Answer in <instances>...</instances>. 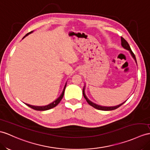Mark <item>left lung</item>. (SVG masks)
I'll return each instance as SVG.
<instances>
[{
  "label": "left lung",
  "instance_id": "8db88e82",
  "mask_svg": "<svg viewBox=\"0 0 150 150\" xmlns=\"http://www.w3.org/2000/svg\"><path fill=\"white\" fill-rule=\"evenodd\" d=\"M121 41H122V47H123L124 49H125V50H127L128 51H129L130 54H131V55H132V57H133V58L135 60V61H136V62L137 64L136 57H135V54L133 53V52H132V50H131V48H130V46L129 45V43L127 42V41H126L125 39H123L122 37H121ZM85 86H84L83 89V95L84 97H85V98L86 99L87 103H88L89 105H90L91 106H92V107H93L94 108H96V109H98V110H102V111H111V110H114V109H117L118 108H119L120 106H121L122 104H123L124 103H125V102H124V103L120 104H119L118 105H116V106H110V107H108V106H102V105H98L97 104H95V103H93V102L90 100L88 98H87L86 96L85 95Z\"/></svg>",
  "mask_w": 150,
  "mask_h": 150
}]
</instances>
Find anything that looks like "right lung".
<instances>
[{
    "instance_id": "add662e5",
    "label": "right lung",
    "mask_w": 150,
    "mask_h": 150,
    "mask_svg": "<svg viewBox=\"0 0 150 150\" xmlns=\"http://www.w3.org/2000/svg\"><path fill=\"white\" fill-rule=\"evenodd\" d=\"M33 32H34V31H32V32H30L28 33L27 34H26V35H25L24 36V37L23 38V39H24L25 37H26V36H27L28 35L31 34V33H32ZM66 85H67V82H66V83H65V86H64V90H63V91H62V92L60 96L59 97H58L55 100L53 101V103L49 104L48 105H43V106H35V105H30V104H26L27 105H28V107H30V108H32V109H35V110H37V111H46V110H48V109L53 108L54 107L57 106V105L60 103V102L61 101L62 98H63L64 95L65 89V87H66Z\"/></svg>"
}]
</instances>
